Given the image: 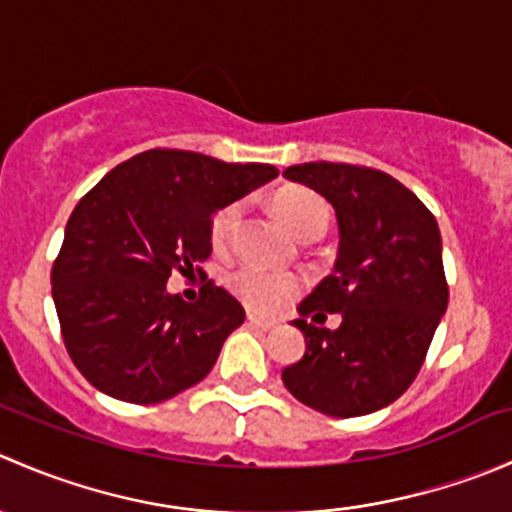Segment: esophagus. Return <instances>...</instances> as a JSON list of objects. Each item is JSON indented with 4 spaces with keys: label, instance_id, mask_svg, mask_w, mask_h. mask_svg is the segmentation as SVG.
Instances as JSON below:
<instances>
[{
    "label": "esophagus",
    "instance_id": "1",
    "mask_svg": "<svg viewBox=\"0 0 512 512\" xmlns=\"http://www.w3.org/2000/svg\"><path fill=\"white\" fill-rule=\"evenodd\" d=\"M247 324H250V327L262 329V332H270V329L275 327V322H270V319L257 317V314H247Z\"/></svg>",
    "mask_w": 512,
    "mask_h": 512
}]
</instances>
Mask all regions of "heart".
<instances>
[{
	"instance_id": "1",
	"label": "heart",
	"mask_w": 512,
	"mask_h": 512,
	"mask_svg": "<svg viewBox=\"0 0 512 512\" xmlns=\"http://www.w3.org/2000/svg\"><path fill=\"white\" fill-rule=\"evenodd\" d=\"M272 208L299 240H317L329 225V208L322 195L309 188H299V185L277 190L272 198ZM240 218L242 203H227L215 210V215L210 218V245L215 250L225 252L232 245ZM227 287L250 309L272 314L280 312L289 299L302 292V280L297 275H275V272L257 270V267H240L227 277Z\"/></svg>"
}]
</instances>
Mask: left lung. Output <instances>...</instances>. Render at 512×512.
<instances>
[{"mask_svg":"<svg viewBox=\"0 0 512 512\" xmlns=\"http://www.w3.org/2000/svg\"><path fill=\"white\" fill-rule=\"evenodd\" d=\"M282 175L327 198L339 225L334 272L299 304L294 322L307 352L282 381L319 414H374L414 384L448 307L438 223L406 185L376 168L317 160ZM327 311L343 314L337 330L306 322Z\"/></svg>","mask_w":512,"mask_h":512,"instance_id":"left-lung-1","label":"left lung"}]
</instances>
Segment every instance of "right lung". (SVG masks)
<instances>
[{"label":"right lung","mask_w":512,"mask_h":512,"mask_svg":"<svg viewBox=\"0 0 512 512\" xmlns=\"http://www.w3.org/2000/svg\"><path fill=\"white\" fill-rule=\"evenodd\" d=\"M280 170L175 148L116 165L79 200L51 267L61 337L103 394L160 404L210 374L245 309L213 280L198 302L165 292L173 272L205 275L215 210Z\"/></svg>","instance_id":"1"}]
</instances>
